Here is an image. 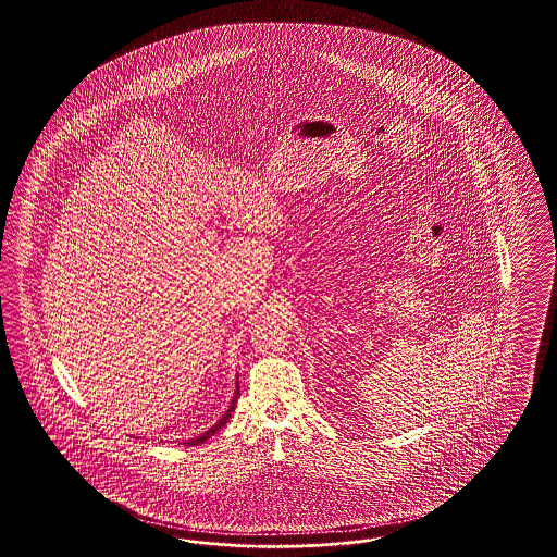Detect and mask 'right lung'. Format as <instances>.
Masks as SVG:
<instances>
[{
	"label": "right lung",
	"mask_w": 557,
	"mask_h": 557,
	"mask_svg": "<svg viewBox=\"0 0 557 557\" xmlns=\"http://www.w3.org/2000/svg\"><path fill=\"white\" fill-rule=\"evenodd\" d=\"M238 396H240V387H238V381H236V392H234V398L230 401V408L223 412L222 419L218 421V423L213 424L211 429H207L205 433H200L199 437H193V440H188V442H184V445H199L202 442H207L211 435H215L220 429H222L223 424L227 423L230 419H232V412L236 410V401H238Z\"/></svg>",
	"instance_id": "obj_1"
}]
</instances>
